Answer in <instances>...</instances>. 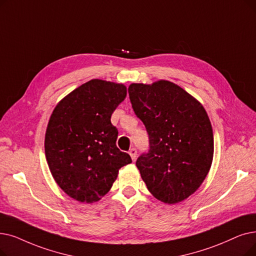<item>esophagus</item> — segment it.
Returning <instances> with one entry per match:
<instances>
[{"label":"esophagus","mask_w":256,"mask_h":256,"mask_svg":"<svg viewBox=\"0 0 256 256\" xmlns=\"http://www.w3.org/2000/svg\"><path fill=\"white\" fill-rule=\"evenodd\" d=\"M128 154H130V156L132 157V161H134V160L136 159V157H137V150H136L135 148H130V150Z\"/></svg>","instance_id":"esophagus-1"}]
</instances>
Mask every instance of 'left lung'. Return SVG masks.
I'll return each mask as SVG.
<instances>
[{
    "label": "left lung",
    "instance_id": "8db88e82",
    "mask_svg": "<svg viewBox=\"0 0 256 256\" xmlns=\"http://www.w3.org/2000/svg\"><path fill=\"white\" fill-rule=\"evenodd\" d=\"M130 100L146 126L148 152L136 166L150 192L176 204L201 186L214 157V132L203 106L182 88L168 80L132 84Z\"/></svg>",
    "mask_w": 256,
    "mask_h": 256
}]
</instances>
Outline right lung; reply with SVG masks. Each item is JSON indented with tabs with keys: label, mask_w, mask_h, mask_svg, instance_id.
Listing matches in <instances>:
<instances>
[{
	"label": "right lung",
	"mask_w": 256,
	"mask_h": 256,
	"mask_svg": "<svg viewBox=\"0 0 256 256\" xmlns=\"http://www.w3.org/2000/svg\"><path fill=\"white\" fill-rule=\"evenodd\" d=\"M126 96L124 84L92 80L53 110L45 137L46 159L55 182L76 201H99L119 170L132 163L130 154L117 148L118 130L110 124Z\"/></svg>",
	"instance_id": "1"
}]
</instances>
